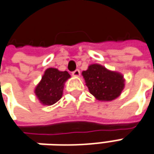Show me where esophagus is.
<instances>
[{
    "label": "esophagus",
    "instance_id": "34e87169",
    "mask_svg": "<svg viewBox=\"0 0 154 154\" xmlns=\"http://www.w3.org/2000/svg\"><path fill=\"white\" fill-rule=\"evenodd\" d=\"M72 76H74V77H79L80 76V71L79 70L74 71V72H72Z\"/></svg>",
    "mask_w": 154,
    "mask_h": 154
}]
</instances>
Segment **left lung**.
Masks as SVG:
<instances>
[{
  "instance_id": "obj_1",
  "label": "left lung",
  "mask_w": 154,
  "mask_h": 154,
  "mask_svg": "<svg viewBox=\"0 0 154 154\" xmlns=\"http://www.w3.org/2000/svg\"><path fill=\"white\" fill-rule=\"evenodd\" d=\"M82 75L88 88L94 98L100 101H111L119 96L125 88V79L120 72L92 64Z\"/></svg>"
}]
</instances>
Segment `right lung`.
<instances>
[{
	"label": "right lung",
	"mask_w": 154,
	"mask_h": 154,
	"mask_svg": "<svg viewBox=\"0 0 154 154\" xmlns=\"http://www.w3.org/2000/svg\"><path fill=\"white\" fill-rule=\"evenodd\" d=\"M70 77L71 75L66 71L61 72L56 68H48L34 90L40 103L51 106L60 100L63 95L65 82Z\"/></svg>",
	"instance_id": "add662e5"
}]
</instances>
